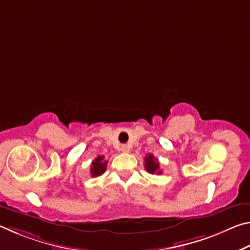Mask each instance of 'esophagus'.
I'll return each instance as SVG.
<instances>
[{
  "instance_id": "esophagus-1",
  "label": "esophagus",
  "mask_w": 250,
  "mask_h": 250,
  "mask_svg": "<svg viewBox=\"0 0 250 250\" xmlns=\"http://www.w3.org/2000/svg\"><path fill=\"white\" fill-rule=\"evenodd\" d=\"M120 150L124 152V153H128V152H130V146H126V145H122L120 146Z\"/></svg>"
}]
</instances>
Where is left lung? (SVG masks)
Returning a JSON list of instances; mask_svg holds the SVG:
<instances>
[{
  "label": "left lung",
  "instance_id": "1",
  "mask_svg": "<svg viewBox=\"0 0 250 250\" xmlns=\"http://www.w3.org/2000/svg\"><path fill=\"white\" fill-rule=\"evenodd\" d=\"M145 167L146 172L151 173V174H161L162 171L160 170V163L159 161L154 158L153 154H147L145 159Z\"/></svg>",
  "mask_w": 250,
  "mask_h": 250
}]
</instances>
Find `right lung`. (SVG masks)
<instances>
[{
	"mask_svg": "<svg viewBox=\"0 0 250 250\" xmlns=\"http://www.w3.org/2000/svg\"><path fill=\"white\" fill-rule=\"evenodd\" d=\"M107 161L104 160V156L99 155L92 161L91 167H90V174L91 176H99L104 174L107 168Z\"/></svg>",
	"mask_w": 250,
	"mask_h": 250,
	"instance_id": "1",
	"label": "right lung"
}]
</instances>
